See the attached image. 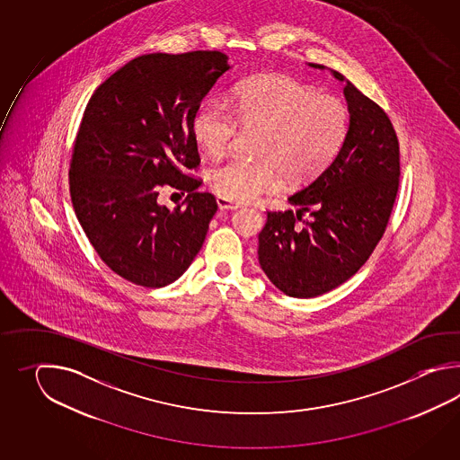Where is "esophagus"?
Listing matches in <instances>:
<instances>
[{
    "instance_id": "esophagus-1",
    "label": "esophagus",
    "mask_w": 460,
    "mask_h": 460,
    "mask_svg": "<svg viewBox=\"0 0 460 460\" xmlns=\"http://www.w3.org/2000/svg\"><path fill=\"white\" fill-rule=\"evenodd\" d=\"M217 206H218L220 210H234V208H238V204H234V202L226 200L224 197H217Z\"/></svg>"
}]
</instances>
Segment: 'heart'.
<instances>
[{"mask_svg": "<svg viewBox=\"0 0 460 460\" xmlns=\"http://www.w3.org/2000/svg\"><path fill=\"white\" fill-rule=\"evenodd\" d=\"M254 137L253 161L230 159L214 166L207 181L217 196L246 202L279 190L286 176L305 184L341 153L350 131V110L342 98L281 74L244 78L232 108L207 100L190 121V133L207 156L226 155L240 135Z\"/></svg>", "mask_w": 460, "mask_h": 460, "instance_id": "obj_1", "label": "heart"}]
</instances>
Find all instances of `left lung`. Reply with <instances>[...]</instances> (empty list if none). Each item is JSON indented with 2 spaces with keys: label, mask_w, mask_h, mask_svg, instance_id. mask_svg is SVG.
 Here are the masks:
<instances>
[{
  "label": "left lung",
  "mask_w": 460,
  "mask_h": 460,
  "mask_svg": "<svg viewBox=\"0 0 460 460\" xmlns=\"http://www.w3.org/2000/svg\"><path fill=\"white\" fill-rule=\"evenodd\" d=\"M331 72L345 82L350 110L345 145L319 176L289 197L297 210H268L258 234L266 276L284 294L303 299L332 291L368 261L400 187V141L390 118L342 74Z\"/></svg>",
  "instance_id": "obj_1"
}]
</instances>
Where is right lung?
Instances as JSON below:
<instances>
[{"label": "right lung", "mask_w": 460, "mask_h": 460, "mask_svg": "<svg viewBox=\"0 0 460 460\" xmlns=\"http://www.w3.org/2000/svg\"><path fill=\"white\" fill-rule=\"evenodd\" d=\"M230 69L220 50L129 60L88 100L72 147L69 189L80 226L102 261L129 283H174L200 252L216 197L197 192L200 164L190 121ZM187 193L174 211L158 189Z\"/></svg>", "instance_id": "right-lung-1"}]
</instances>
